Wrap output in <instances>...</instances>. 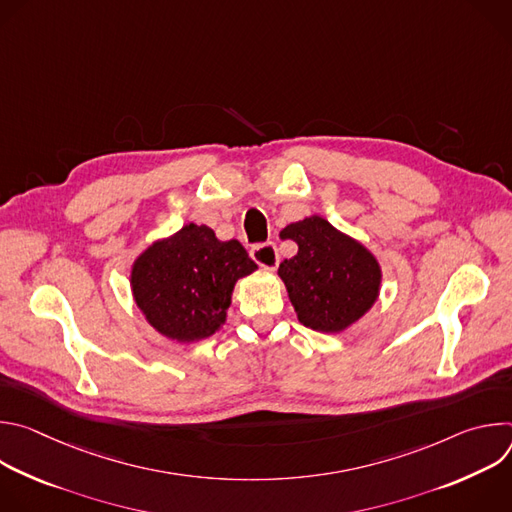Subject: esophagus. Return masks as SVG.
<instances>
[{"instance_id": "1", "label": "esophagus", "mask_w": 512, "mask_h": 512, "mask_svg": "<svg viewBox=\"0 0 512 512\" xmlns=\"http://www.w3.org/2000/svg\"><path fill=\"white\" fill-rule=\"evenodd\" d=\"M251 257L257 265H261L267 271H275V267L279 265V253L277 247L273 243H265V245H257L251 251Z\"/></svg>"}]
</instances>
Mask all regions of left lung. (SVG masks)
<instances>
[{
    "mask_svg": "<svg viewBox=\"0 0 512 512\" xmlns=\"http://www.w3.org/2000/svg\"><path fill=\"white\" fill-rule=\"evenodd\" d=\"M279 237L298 245V253L279 265L277 275L306 328L340 334L377 304L383 271L358 239L318 214L287 225Z\"/></svg>",
    "mask_w": 512,
    "mask_h": 512,
    "instance_id": "left-lung-1",
    "label": "left lung"
}]
</instances>
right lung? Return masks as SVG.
<instances>
[{
    "mask_svg": "<svg viewBox=\"0 0 512 512\" xmlns=\"http://www.w3.org/2000/svg\"><path fill=\"white\" fill-rule=\"evenodd\" d=\"M255 269L239 241H221L210 227L188 223L137 255L129 287L158 334L192 344L225 326L235 283Z\"/></svg>",
    "mask_w": 512,
    "mask_h": 512,
    "instance_id": "obj_1",
    "label": "right lung"
}]
</instances>
